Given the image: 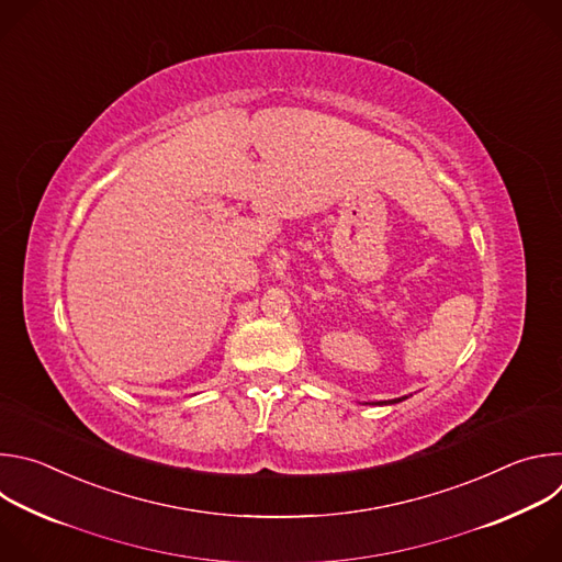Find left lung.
Segmentation results:
<instances>
[{"label": "left lung", "instance_id": "8db88e82", "mask_svg": "<svg viewBox=\"0 0 562 562\" xmlns=\"http://www.w3.org/2000/svg\"><path fill=\"white\" fill-rule=\"evenodd\" d=\"M403 400H407V395L393 397V400H380V403H364V405H397V403H403Z\"/></svg>", "mask_w": 562, "mask_h": 562}]
</instances>
